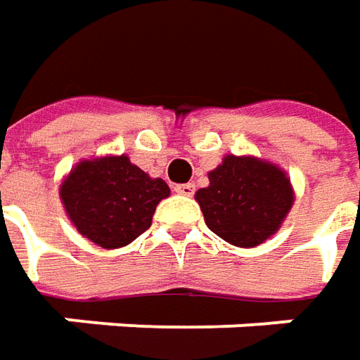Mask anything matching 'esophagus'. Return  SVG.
<instances>
[{
    "mask_svg": "<svg viewBox=\"0 0 360 360\" xmlns=\"http://www.w3.org/2000/svg\"><path fill=\"white\" fill-rule=\"evenodd\" d=\"M174 190H176L178 194H182V196H192V194H194V190H196V186L188 182V184H178Z\"/></svg>",
    "mask_w": 360,
    "mask_h": 360,
    "instance_id": "esophagus-1",
    "label": "esophagus"
}]
</instances>
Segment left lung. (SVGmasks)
<instances>
[{
  "label": "left lung",
  "instance_id": "8db88e82",
  "mask_svg": "<svg viewBox=\"0 0 360 360\" xmlns=\"http://www.w3.org/2000/svg\"><path fill=\"white\" fill-rule=\"evenodd\" d=\"M208 180L194 194L204 222L238 248H255L274 236L295 202L288 174L270 160L226 154Z\"/></svg>",
  "mask_w": 360,
  "mask_h": 360
}]
</instances>
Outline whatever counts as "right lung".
<instances>
[{
	"label": "right lung",
	"mask_w": 360,
	"mask_h": 360,
	"mask_svg": "<svg viewBox=\"0 0 360 360\" xmlns=\"http://www.w3.org/2000/svg\"><path fill=\"white\" fill-rule=\"evenodd\" d=\"M170 196L162 178L126 154L79 160L60 184V200L76 230L102 248H122L150 229L156 206Z\"/></svg>",
	"instance_id": "add662e5"
}]
</instances>
